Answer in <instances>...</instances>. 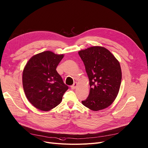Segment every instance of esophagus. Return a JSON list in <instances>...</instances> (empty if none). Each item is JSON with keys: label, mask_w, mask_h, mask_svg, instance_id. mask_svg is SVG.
Segmentation results:
<instances>
[{"label": "esophagus", "mask_w": 148, "mask_h": 148, "mask_svg": "<svg viewBox=\"0 0 148 148\" xmlns=\"http://www.w3.org/2000/svg\"><path fill=\"white\" fill-rule=\"evenodd\" d=\"M77 83H74L72 86H71V88L73 89H75V88L77 87Z\"/></svg>", "instance_id": "34e87169"}]
</instances>
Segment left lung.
<instances>
[{
  "mask_svg": "<svg viewBox=\"0 0 148 148\" xmlns=\"http://www.w3.org/2000/svg\"><path fill=\"white\" fill-rule=\"evenodd\" d=\"M79 54L90 85L89 94L82 104L92 111L103 110L112 103L119 93L121 80L120 63L110 51L101 47L81 50Z\"/></svg>",
  "mask_w": 148,
  "mask_h": 148,
  "instance_id": "left-lung-1",
  "label": "left lung"
}]
</instances>
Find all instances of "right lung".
I'll return each mask as SVG.
<instances>
[{"label": "right lung", "mask_w": 148, "mask_h": 148, "mask_svg": "<svg viewBox=\"0 0 148 148\" xmlns=\"http://www.w3.org/2000/svg\"><path fill=\"white\" fill-rule=\"evenodd\" d=\"M63 56L44 51L32 57L23 69L25 94L38 110L47 111L59 105L68 89L56 71Z\"/></svg>", "instance_id": "1"}]
</instances>
